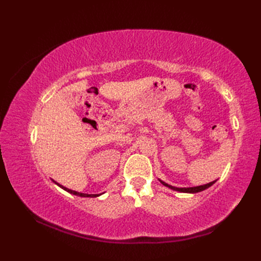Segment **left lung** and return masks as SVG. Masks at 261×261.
<instances>
[{
  "mask_svg": "<svg viewBox=\"0 0 261 261\" xmlns=\"http://www.w3.org/2000/svg\"><path fill=\"white\" fill-rule=\"evenodd\" d=\"M159 180L161 181V183H162L164 186H167V187H169V188L173 189V191L180 192V193H188V194H196V193L202 192V191H204V189H207V188H209L210 186H212V185L215 184L216 181H217V179H216V180H213V181H210V183H208V184L200 185V186H195V187H183V188H179V187L171 186V185L167 184V183H165V181H163V180H161V179H159Z\"/></svg>",
  "mask_w": 261,
  "mask_h": 261,
  "instance_id": "1",
  "label": "left lung"
}]
</instances>
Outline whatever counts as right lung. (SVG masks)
I'll return each instance as SVG.
<instances>
[{"label":"right lung","mask_w":261,"mask_h":261,"mask_svg":"<svg viewBox=\"0 0 261 261\" xmlns=\"http://www.w3.org/2000/svg\"><path fill=\"white\" fill-rule=\"evenodd\" d=\"M52 180H53V179H52ZM53 183H54V184H57L58 186H60L61 188L64 189V191H66V192H68V193H70V194H73V195L80 196V197H91V198H93V197H99V196L101 195V194H84V193H78V192L72 191V189H68V188L64 187V186H63V185H61V184L57 183V181H55V180H53Z\"/></svg>","instance_id":"add662e5"}]
</instances>
